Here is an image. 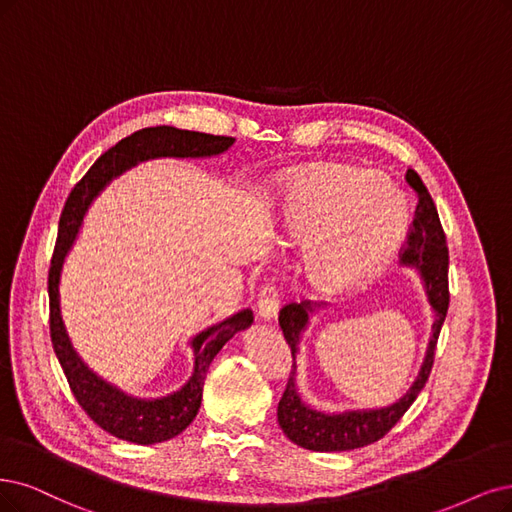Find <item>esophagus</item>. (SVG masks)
<instances>
[{
	"mask_svg": "<svg viewBox=\"0 0 512 512\" xmlns=\"http://www.w3.org/2000/svg\"><path fill=\"white\" fill-rule=\"evenodd\" d=\"M278 304H280V289L274 285V282H266L259 291L257 314L263 320H272L278 314Z\"/></svg>",
	"mask_w": 512,
	"mask_h": 512,
	"instance_id": "obj_1",
	"label": "esophagus"
}]
</instances>
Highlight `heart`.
<instances>
[{"label":"heart","mask_w":512,"mask_h":512,"mask_svg":"<svg viewBox=\"0 0 512 512\" xmlns=\"http://www.w3.org/2000/svg\"><path fill=\"white\" fill-rule=\"evenodd\" d=\"M280 225L310 246V280L323 291L348 289L380 272L407 232V204L380 173L316 164L280 177Z\"/></svg>","instance_id":"1"}]
</instances>
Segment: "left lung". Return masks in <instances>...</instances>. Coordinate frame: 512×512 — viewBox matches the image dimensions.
I'll return each mask as SVG.
<instances>
[{
  "label": "left lung",
  "instance_id": "8db88e82",
  "mask_svg": "<svg viewBox=\"0 0 512 512\" xmlns=\"http://www.w3.org/2000/svg\"><path fill=\"white\" fill-rule=\"evenodd\" d=\"M405 181L418 196V206H415L413 221L409 223L407 240L403 246V263L415 266L420 270L430 306L434 310V325L432 337L426 350L424 365L420 369L418 380L413 382L409 392L399 403H394L384 409H369V411H346L337 415H327L310 409L306 403H301L297 386H295V365L291 367L287 388L282 392L278 403V424L285 430L287 437L304 449L312 451H350L371 445L380 441L390 428L399 422L411 403L418 399V394L428 382V375L434 365V350H437L439 333L445 323L447 308H449V251L443 225L434 206L426 185L413 168H407ZM308 312H312L310 301L301 304L282 306L278 325L285 335L291 354L295 358L299 333L308 325Z\"/></svg>",
  "mask_w": 512,
  "mask_h": 512
}]
</instances>
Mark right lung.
Segmentation results:
<instances>
[{"label": "right lung", "mask_w": 512, "mask_h": 512, "mask_svg": "<svg viewBox=\"0 0 512 512\" xmlns=\"http://www.w3.org/2000/svg\"><path fill=\"white\" fill-rule=\"evenodd\" d=\"M234 143L232 137L206 135V132L179 130L173 126H156L132 132L130 137L122 139L94 162L88 173L75 183L71 194L65 202V208L59 221V236L50 261L48 272V295H50V337L56 352V358L65 371L69 388L75 401L88 413V418L101 426L105 432L113 434L122 441H130L137 445L162 443L175 439L189 424L194 422L196 413L202 403V386L217 352L225 346V342L249 327L253 323V312L242 310L223 323L208 327L200 335L192 339L194 346V373L189 382L164 399H132L118 388L109 386L101 377L94 375L75 354L59 306V280L61 268L67 251L78 234L82 225L86 208L94 200L101 189L126 168L135 166L141 160L149 158H200L215 156L225 151Z\"/></svg>", "instance_id": "add662e5"}]
</instances>
